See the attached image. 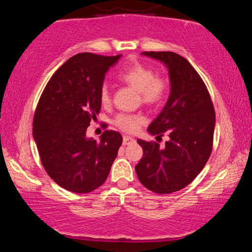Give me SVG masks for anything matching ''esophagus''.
<instances>
[{"instance_id":"esophagus-1","label":"esophagus","mask_w":252,"mask_h":252,"mask_svg":"<svg viewBox=\"0 0 252 252\" xmlns=\"http://www.w3.org/2000/svg\"><path fill=\"white\" fill-rule=\"evenodd\" d=\"M133 142H134V139H133V137L127 136V135H125V136L123 137V144H124V146H128V144L133 143Z\"/></svg>"}]
</instances>
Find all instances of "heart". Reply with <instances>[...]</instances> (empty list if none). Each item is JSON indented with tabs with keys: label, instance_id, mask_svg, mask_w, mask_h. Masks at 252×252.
<instances>
[{
	"label": "heart",
	"instance_id": "heart-1",
	"mask_svg": "<svg viewBox=\"0 0 252 252\" xmlns=\"http://www.w3.org/2000/svg\"><path fill=\"white\" fill-rule=\"evenodd\" d=\"M119 80L140 93L142 102L149 105L158 104L163 101L166 94V82L163 79L155 77V72L142 64H133L125 68L119 74ZM102 104L110 103L109 87L104 85L101 89ZM144 123V117L141 115H118L115 119V125L127 133H133Z\"/></svg>",
	"mask_w": 252,
	"mask_h": 252
}]
</instances>
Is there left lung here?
Instances as JSON below:
<instances>
[{
  "label": "left lung",
  "instance_id": "8db88e82",
  "mask_svg": "<svg viewBox=\"0 0 252 252\" xmlns=\"http://www.w3.org/2000/svg\"><path fill=\"white\" fill-rule=\"evenodd\" d=\"M141 55L159 61L168 71L170 96L148 127L151 135L168 140H137L143 156L135 166L141 184L156 194H171L188 186L205 166L212 151L216 112L204 82L190 63L171 51Z\"/></svg>",
  "mask_w": 252,
  "mask_h": 252
}]
</instances>
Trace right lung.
Listing matches in <instances>:
<instances>
[{"instance_id": "obj_1", "label": "right lung", "mask_w": 252, "mask_h": 252, "mask_svg": "<svg viewBox=\"0 0 252 252\" xmlns=\"http://www.w3.org/2000/svg\"><path fill=\"white\" fill-rule=\"evenodd\" d=\"M122 55L78 54L48 82L33 119V137L44 170L62 188L86 194L108 178L123 136L105 130L97 141L86 136L101 110L105 73Z\"/></svg>"}]
</instances>
